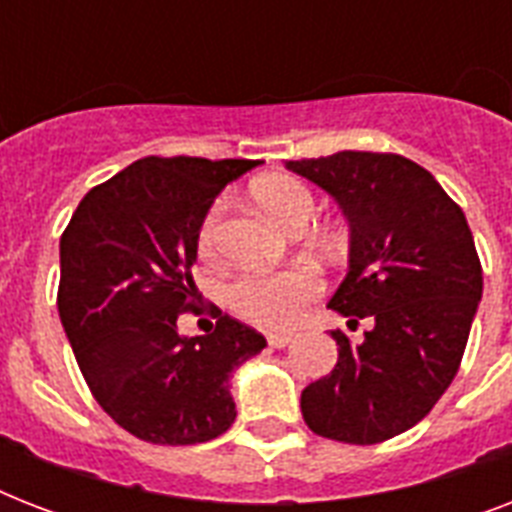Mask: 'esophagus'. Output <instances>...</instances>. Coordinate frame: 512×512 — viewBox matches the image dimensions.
Returning <instances> with one entry per match:
<instances>
[{
	"instance_id": "obj_1",
	"label": "esophagus",
	"mask_w": 512,
	"mask_h": 512,
	"mask_svg": "<svg viewBox=\"0 0 512 512\" xmlns=\"http://www.w3.org/2000/svg\"><path fill=\"white\" fill-rule=\"evenodd\" d=\"M292 340H295V337L287 335V332H271V335H268V345H271V348H284V345H289Z\"/></svg>"
}]
</instances>
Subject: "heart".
I'll return each mask as SVG.
<instances>
[{"label":"heart","instance_id":"obj_1","mask_svg":"<svg viewBox=\"0 0 512 512\" xmlns=\"http://www.w3.org/2000/svg\"><path fill=\"white\" fill-rule=\"evenodd\" d=\"M252 199L273 223L300 231L313 212V196L295 177L273 175L263 177L252 188ZM217 228H220V207L209 209L199 228V255L209 257L215 252ZM321 292L319 273L300 265L279 273H247L233 281L225 297L233 311L252 324L268 329H284L300 319V313L313 297Z\"/></svg>","mask_w":512,"mask_h":512}]
</instances>
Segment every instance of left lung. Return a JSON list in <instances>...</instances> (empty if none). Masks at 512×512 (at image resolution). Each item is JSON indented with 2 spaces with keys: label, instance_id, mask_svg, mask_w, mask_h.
I'll return each instance as SVG.
<instances>
[{
  "label": "left lung",
  "instance_id": "obj_1",
  "mask_svg": "<svg viewBox=\"0 0 512 512\" xmlns=\"http://www.w3.org/2000/svg\"><path fill=\"white\" fill-rule=\"evenodd\" d=\"M348 217V273L329 308L358 342L335 329V369L303 390L316 436L380 444L414 428L460 369L484 276L473 233L425 167L398 154L340 151L287 162Z\"/></svg>",
  "mask_w": 512,
  "mask_h": 512
}]
</instances>
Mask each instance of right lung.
<instances>
[{"mask_svg":"<svg viewBox=\"0 0 512 512\" xmlns=\"http://www.w3.org/2000/svg\"><path fill=\"white\" fill-rule=\"evenodd\" d=\"M252 159L146 156L95 185L60 236V324L103 412L140 441L204 444L236 420L231 377L265 337L217 311L183 337L199 228Z\"/></svg>","mask_w":512,"mask_h":512,"instance_id":"right-lung-1","label":"right lung"}]
</instances>
